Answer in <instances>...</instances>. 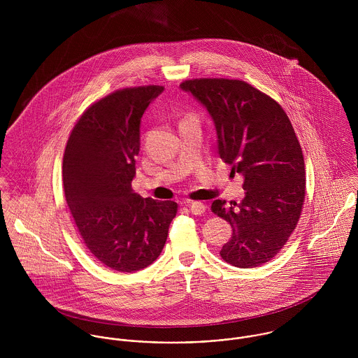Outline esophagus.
I'll use <instances>...</instances> for the list:
<instances>
[{
    "label": "esophagus",
    "instance_id": "34e87169",
    "mask_svg": "<svg viewBox=\"0 0 358 358\" xmlns=\"http://www.w3.org/2000/svg\"><path fill=\"white\" fill-rule=\"evenodd\" d=\"M190 206V210L193 215H203L205 210H206V205L200 203V201H193L189 204Z\"/></svg>",
    "mask_w": 358,
    "mask_h": 358
}]
</instances>
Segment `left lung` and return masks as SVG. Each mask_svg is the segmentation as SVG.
Instances as JSON below:
<instances>
[{
	"label": "left lung",
	"mask_w": 358,
	"mask_h": 358,
	"mask_svg": "<svg viewBox=\"0 0 358 358\" xmlns=\"http://www.w3.org/2000/svg\"><path fill=\"white\" fill-rule=\"evenodd\" d=\"M180 90L204 106L220 158L244 178L240 203L210 206L233 229L220 256L240 268L257 267L285 245L305 201V159L292 124L278 103L240 80H189Z\"/></svg>",
	"instance_id": "1"
}]
</instances>
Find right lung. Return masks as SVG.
Returning <instances> with one entry per match:
<instances>
[{
	"instance_id": "obj_1",
	"label": "right lung",
	"mask_w": 358,
	"mask_h": 358,
	"mask_svg": "<svg viewBox=\"0 0 358 358\" xmlns=\"http://www.w3.org/2000/svg\"><path fill=\"white\" fill-rule=\"evenodd\" d=\"M162 91L158 85L125 88L94 103L64 150V196L77 229L90 252L121 273L153 263L178 210L175 201L143 199L131 187L142 117Z\"/></svg>"
}]
</instances>
